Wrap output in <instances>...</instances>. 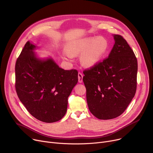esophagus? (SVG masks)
<instances>
[{"instance_id": "1", "label": "esophagus", "mask_w": 153, "mask_h": 153, "mask_svg": "<svg viewBox=\"0 0 153 153\" xmlns=\"http://www.w3.org/2000/svg\"><path fill=\"white\" fill-rule=\"evenodd\" d=\"M78 81L79 82L81 83L82 82V78H83V75L81 73L79 72L78 74Z\"/></svg>"}]
</instances>
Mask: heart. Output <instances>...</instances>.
I'll return each mask as SVG.
<instances>
[{
  "label": "heart",
  "instance_id": "heart-1",
  "mask_svg": "<svg viewBox=\"0 0 153 153\" xmlns=\"http://www.w3.org/2000/svg\"><path fill=\"white\" fill-rule=\"evenodd\" d=\"M108 41L103 37L84 38L68 42L67 52L62 53L64 59L71 61L75 55H80V62L86 67L97 65L107 53Z\"/></svg>",
  "mask_w": 153,
  "mask_h": 153
}]
</instances>
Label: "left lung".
<instances>
[{
    "mask_svg": "<svg viewBox=\"0 0 153 153\" xmlns=\"http://www.w3.org/2000/svg\"><path fill=\"white\" fill-rule=\"evenodd\" d=\"M112 36L115 44L108 58L83 72L89 111L100 120L123 113L137 88V58L122 36Z\"/></svg>",
    "mask_w": 153,
    "mask_h": 153,
    "instance_id": "8db88e82",
    "label": "left lung"
}]
</instances>
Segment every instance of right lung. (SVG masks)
Segmentation results:
<instances>
[{
    "mask_svg": "<svg viewBox=\"0 0 153 153\" xmlns=\"http://www.w3.org/2000/svg\"><path fill=\"white\" fill-rule=\"evenodd\" d=\"M38 47L28 41L15 66L17 94L30 114L45 123L60 120L68 97L78 82L76 70L65 71L52 57L39 58Z\"/></svg>",
    "mask_w": 153,
    "mask_h": 153,
    "instance_id": "add662e5",
    "label": "right lung"
}]
</instances>
